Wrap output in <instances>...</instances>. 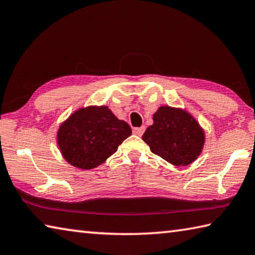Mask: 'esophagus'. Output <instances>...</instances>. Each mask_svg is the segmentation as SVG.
<instances>
[{
	"instance_id": "esophagus-1",
	"label": "esophagus",
	"mask_w": 255,
	"mask_h": 255,
	"mask_svg": "<svg viewBox=\"0 0 255 255\" xmlns=\"http://www.w3.org/2000/svg\"><path fill=\"white\" fill-rule=\"evenodd\" d=\"M144 129H145V128L144 127H141V128H135L133 129V133L135 134V135H137V136H141L142 134L144 133Z\"/></svg>"
}]
</instances>
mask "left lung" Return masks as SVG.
Here are the masks:
<instances>
[{
	"instance_id": "left-lung-1",
	"label": "left lung",
	"mask_w": 255,
	"mask_h": 255,
	"mask_svg": "<svg viewBox=\"0 0 255 255\" xmlns=\"http://www.w3.org/2000/svg\"><path fill=\"white\" fill-rule=\"evenodd\" d=\"M142 140L166 162L185 166L202 153L205 132L186 110L163 105L153 114V124L144 132Z\"/></svg>"
}]
</instances>
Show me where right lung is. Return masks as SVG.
<instances>
[{
    "mask_svg": "<svg viewBox=\"0 0 255 255\" xmlns=\"http://www.w3.org/2000/svg\"><path fill=\"white\" fill-rule=\"evenodd\" d=\"M132 134L128 124L119 120L107 105L80 108L61 123L56 143L72 166L91 170L102 164Z\"/></svg>",
    "mask_w": 255,
    "mask_h": 255,
    "instance_id": "obj_1",
    "label": "right lung"
}]
</instances>
